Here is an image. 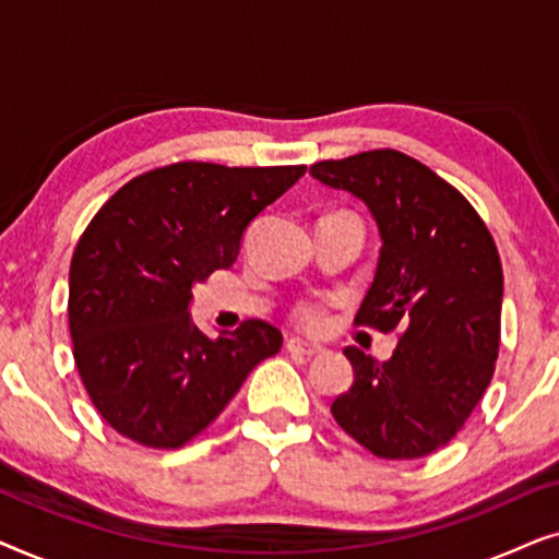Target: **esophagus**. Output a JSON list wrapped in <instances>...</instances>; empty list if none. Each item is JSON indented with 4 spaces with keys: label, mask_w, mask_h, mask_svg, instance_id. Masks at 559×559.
<instances>
[{
    "label": "esophagus",
    "mask_w": 559,
    "mask_h": 559,
    "mask_svg": "<svg viewBox=\"0 0 559 559\" xmlns=\"http://www.w3.org/2000/svg\"><path fill=\"white\" fill-rule=\"evenodd\" d=\"M287 350L293 356H308V358L325 354L323 346H318V343H310V341H305V338H289L287 341Z\"/></svg>",
    "instance_id": "34e87169"
}]
</instances>
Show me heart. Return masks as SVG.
Masks as SVG:
<instances>
[{"label":"heart","mask_w":559,"mask_h":559,"mask_svg":"<svg viewBox=\"0 0 559 559\" xmlns=\"http://www.w3.org/2000/svg\"><path fill=\"white\" fill-rule=\"evenodd\" d=\"M295 318L300 320L305 328H312V331H316V328H320V325L325 323V305L323 302H302V305H297Z\"/></svg>","instance_id":"1"}]
</instances>
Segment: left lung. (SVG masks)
<instances>
[{
  "label": "left lung",
  "mask_w": 559,
  "mask_h": 559,
  "mask_svg": "<svg viewBox=\"0 0 559 559\" xmlns=\"http://www.w3.org/2000/svg\"><path fill=\"white\" fill-rule=\"evenodd\" d=\"M310 175L358 198L381 236L358 325L402 328L389 361L348 346L354 384L331 412L373 455L412 461L448 445L491 384L503 272L473 205L396 150L325 159Z\"/></svg>",
  "instance_id": "obj_1"
}]
</instances>
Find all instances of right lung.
<instances>
[{
    "instance_id": "add662e5",
    "label": "right lung",
    "mask_w": 559,
    "mask_h": 559,
    "mask_svg": "<svg viewBox=\"0 0 559 559\" xmlns=\"http://www.w3.org/2000/svg\"><path fill=\"white\" fill-rule=\"evenodd\" d=\"M302 175L305 165H167L129 180L91 221L71 259L68 325L83 386L119 435L186 445L282 348L264 320L209 338L190 300L195 282L236 262L251 221Z\"/></svg>"
}]
</instances>
